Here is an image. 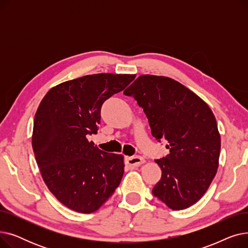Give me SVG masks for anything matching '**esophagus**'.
<instances>
[{"mask_svg": "<svg viewBox=\"0 0 248 248\" xmlns=\"http://www.w3.org/2000/svg\"><path fill=\"white\" fill-rule=\"evenodd\" d=\"M125 163L129 168H136L141 164H144L145 160L141 157H139V155H136V157H127L125 159Z\"/></svg>", "mask_w": 248, "mask_h": 248, "instance_id": "obj_1", "label": "esophagus"}]
</instances>
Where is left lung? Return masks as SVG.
Returning a JSON list of instances; mask_svg holds the SVG:
<instances>
[{
    "label": "left lung",
    "instance_id": "left-lung-1",
    "mask_svg": "<svg viewBox=\"0 0 248 248\" xmlns=\"http://www.w3.org/2000/svg\"><path fill=\"white\" fill-rule=\"evenodd\" d=\"M124 93L144 108L154 138L166 140L170 154L155 160L161 180L155 197L172 210L198 202L214 179L219 165L221 139L208 104L170 77L140 75Z\"/></svg>",
    "mask_w": 248,
    "mask_h": 248
}]
</instances>
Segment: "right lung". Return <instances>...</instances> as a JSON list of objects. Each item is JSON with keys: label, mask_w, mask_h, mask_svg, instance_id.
Masks as SVG:
<instances>
[{"label": "right lung", "mask_w": 248, "mask_h": 248, "mask_svg": "<svg viewBox=\"0 0 248 248\" xmlns=\"http://www.w3.org/2000/svg\"><path fill=\"white\" fill-rule=\"evenodd\" d=\"M135 77L85 75L52 87L39 104L32 135L36 162L49 191L73 211L95 212L121 183L123 155L103 152L86 137L97 133L102 103Z\"/></svg>", "instance_id": "right-lung-1"}]
</instances>
